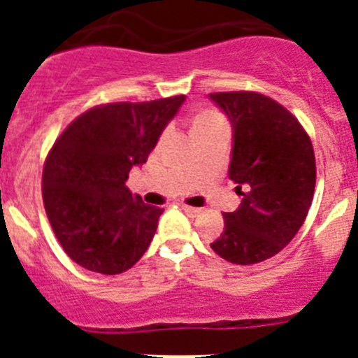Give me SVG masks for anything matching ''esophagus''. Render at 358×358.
<instances>
[{
    "label": "esophagus",
    "mask_w": 358,
    "mask_h": 358,
    "mask_svg": "<svg viewBox=\"0 0 358 358\" xmlns=\"http://www.w3.org/2000/svg\"><path fill=\"white\" fill-rule=\"evenodd\" d=\"M182 211H185L188 217H197L199 213H201V208H194V206H186V204H182Z\"/></svg>",
    "instance_id": "1"
}]
</instances>
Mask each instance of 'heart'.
Returning a JSON list of instances; mask_svg holds the SVG:
<instances>
[{"instance_id":"heart-1","label":"heart","mask_w":358,"mask_h":358,"mask_svg":"<svg viewBox=\"0 0 358 358\" xmlns=\"http://www.w3.org/2000/svg\"><path fill=\"white\" fill-rule=\"evenodd\" d=\"M218 118L215 113H202V115H199L197 118H195V123H194V127H197V125H202V123H211V122H217Z\"/></svg>"}]
</instances>
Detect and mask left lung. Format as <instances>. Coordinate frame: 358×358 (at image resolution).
I'll return each instance as SVG.
<instances>
[{
  "label": "left lung",
  "instance_id": "left-lung-1",
  "mask_svg": "<svg viewBox=\"0 0 358 358\" xmlns=\"http://www.w3.org/2000/svg\"><path fill=\"white\" fill-rule=\"evenodd\" d=\"M210 100L233 129L227 176L242 197L224 215L211 249L224 260L252 265L278 255L305 222L315 188V157L301 123L260 93H213Z\"/></svg>",
  "mask_w": 358,
  "mask_h": 358
}]
</instances>
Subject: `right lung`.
Wrapping results in <instances>:
<instances>
[{
    "label": "right lung",
    "mask_w": 358,
    "mask_h": 358,
    "mask_svg": "<svg viewBox=\"0 0 358 358\" xmlns=\"http://www.w3.org/2000/svg\"><path fill=\"white\" fill-rule=\"evenodd\" d=\"M186 96L94 107L68 125L43 170V201L66 255L80 267L120 274L150 245L163 210L125 186L147 163Z\"/></svg>",
    "instance_id": "right-lung-1"
}]
</instances>
